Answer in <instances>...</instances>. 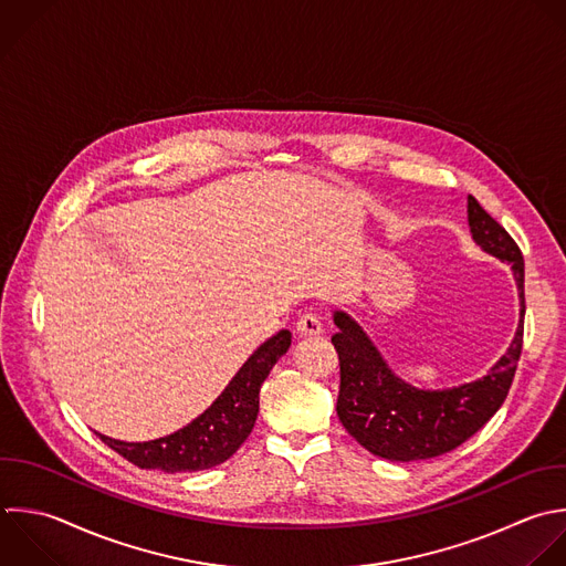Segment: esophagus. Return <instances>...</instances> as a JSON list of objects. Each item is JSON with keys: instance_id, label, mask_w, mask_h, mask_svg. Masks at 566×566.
Instances as JSON below:
<instances>
[{"instance_id": "1", "label": "esophagus", "mask_w": 566, "mask_h": 566, "mask_svg": "<svg viewBox=\"0 0 566 566\" xmlns=\"http://www.w3.org/2000/svg\"><path fill=\"white\" fill-rule=\"evenodd\" d=\"M296 332L301 336H318L323 332V323L314 312H305L296 323Z\"/></svg>"}]
</instances>
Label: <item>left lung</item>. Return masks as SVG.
<instances>
[{
    "instance_id": "1",
    "label": "left lung",
    "mask_w": 566,
    "mask_h": 566,
    "mask_svg": "<svg viewBox=\"0 0 566 566\" xmlns=\"http://www.w3.org/2000/svg\"><path fill=\"white\" fill-rule=\"evenodd\" d=\"M467 217L473 241L511 263L520 292V323L506 354L486 376L451 389H416L400 380L380 352L345 312H334L332 343L340 363L336 413L352 438L385 460L442 455L471 438L504 402L515 376L524 332V261L509 232L469 195Z\"/></svg>"
}]
</instances>
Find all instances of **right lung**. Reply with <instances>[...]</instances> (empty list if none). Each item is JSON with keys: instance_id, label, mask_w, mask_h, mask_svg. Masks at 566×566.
I'll return each instance as SVG.
<instances>
[{"instance_id": "1", "label": "right lung", "mask_w": 566, "mask_h": 566, "mask_svg": "<svg viewBox=\"0 0 566 566\" xmlns=\"http://www.w3.org/2000/svg\"><path fill=\"white\" fill-rule=\"evenodd\" d=\"M292 334L281 329L268 338L237 371L221 396L184 429L148 440L124 442L97 433L111 449L142 469L201 471L226 462L250 436L259 413V391L276 360L290 349Z\"/></svg>"}]
</instances>
